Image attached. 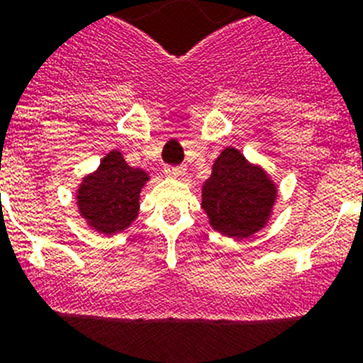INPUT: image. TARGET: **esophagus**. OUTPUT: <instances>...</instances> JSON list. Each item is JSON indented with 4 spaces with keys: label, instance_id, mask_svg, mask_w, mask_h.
<instances>
[{
    "label": "esophagus",
    "instance_id": "34e87169",
    "mask_svg": "<svg viewBox=\"0 0 363 363\" xmlns=\"http://www.w3.org/2000/svg\"><path fill=\"white\" fill-rule=\"evenodd\" d=\"M164 173H166V175H168V177L181 179V177H184L186 168H184V166H168V168L164 169Z\"/></svg>",
    "mask_w": 363,
    "mask_h": 363
}]
</instances>
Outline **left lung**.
Returning a JSON list of instances; mask_svg holds the SVG:
<instances>
[{
  "instance_id": "left-lung-1",
  "label": "left lung",
  "mask_w": 363,
  "mask_h": 363,
  "mask_svg": "<svg viewBox=\"0 0 363 363\" xmlns=\"http://www.w3.org/2000/svg\"><path fill=\"white\" fill-rule=\"evenodd\" d=\"M277 186L261 166L245 159L235 147H225L203 184V210L219 234L245 239L269 223Z\"/></svg>"
}]
</instances>
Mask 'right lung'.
Segmentation results:
<instances>
[{
    "label": "right lung",
    "mask_w": 363,
    "mask_h": 363,
    "mask_svg": "<svg viewBox=\"0 0 363 363\" xmlns=\"http://www.w3.org/2000/svg\"><path fill=\"white\" fill-rule=\"evenodd\" d=\"M150 181L144 169L131 168L121 151H109L77 190L80 216L99 234L113 235L129 228L138 216V201Z\"/></svg>",
    "instance_id": "add662e5"
}]
</instances>
